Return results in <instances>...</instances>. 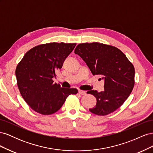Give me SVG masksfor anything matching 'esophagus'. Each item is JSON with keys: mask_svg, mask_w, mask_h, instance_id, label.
<instances>
[{"mask_svg": "<svg viewBox=\"0 0 153 153\" xmlns=\"http://www.w3.org/2000/svg\"><path fill=\"white\" fill-rule=\"evenodd\" d=\"M78 93L81 95H84L86 94V92L85 91H82V90H78Z\"/></svg>", "mask_w": 153, "mask_h": 153, "instance_id": "1", "label": "esophagus"}]
</instances>
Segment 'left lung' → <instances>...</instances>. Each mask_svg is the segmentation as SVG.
<instances>
[{"label": "left lung", "instance_id": "1", "mask_svg": "<svg viewBox=\"0 0 153 153\" xmlns=\"http://www.w3.org/2000/svg\"><path fill=\"white\" fill-rule=\"evenodd\" d=\"M75 53L83 59L93 75L104 80V90L87 91L96 98L94 107L89 111L98 115H106L121 106L133 89L135 68L121 50L99 43L78 45Z\"/></svg>", "mask_w": 153, "mask_h": 153}]
</instances>
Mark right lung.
<instances>
[{"instance_id":"1","label":"right lung","mask_w":153,"mask_h":153,"mask_svg":"<svg viewBox=\"0 0 153 153\" xmlns=\"http://www.w3.org/2000/svg\"><path fill=\"white\" fill-rule=\"evenodd\" d=\"M76 43H50L27 52L16 68L17 85L22 98L36 112L50 115L58 111L68 96L75 94V88H64L53 78Z\"/></svg>"}]
</instances>
